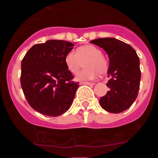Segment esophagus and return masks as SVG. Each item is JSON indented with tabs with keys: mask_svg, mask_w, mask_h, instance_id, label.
Masks as SVG:
<instances>
[{
	"mask_svg": "<svg viewBox=\"0 0 158 158\" xmlns=\"http://www.w3.org/2000/svg\"><path fill=\"white\" fill-rule=\"evenodd\" d=\"M80 84H82V85H93L94 84L93 82H80Z\"/></svg>",
	"mask_w": 158,
	"mask_h": 158,
	"instance_id": "1",
	"label": "esophagus"
}]
</instances>
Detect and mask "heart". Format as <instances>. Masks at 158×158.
Here are the masks:
<instances>
[{"label": "heart", "instance_id": "heart-1", "mask_svg": "<svg viewBox=\"0 0 158 158\" xmlns=\"http://www.w3.org/2000/svg\"><path fill=\"white\" fill-rule=\"evenodd\" d=\"M102 50L93 45H83L76 49V53L69 51L64 57L67 69L72 73H77L82 67L85 68L76 75L77 80H92L98 76V73L103 75L109 69V60L102 55Z\"/></svg>", "mask_w": 158, "mask_h": 158}]
</instances>
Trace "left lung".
Segmentation results:
<instances>
[{"label":"left lung","mask_w":158,"mask_h":158,"mask_svg":"<svg viewBox=\"0 0 158 158\" xmlns=\"http://www.w3.org/2000/svg\"><path fill=\"white\" fill-rule=\"evenodd\" d=\"M90 43L104 49L109 57L106 85L110 89L100 98L102 108L115 114L125 111L138 97L140 87V60L136 51L114 38H98Z\"/></svg>","instance_id":"8db88e82"}]
</instances>
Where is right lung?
Returning <instances> with one entry per match:
<instances>
[{
	"label": "right lung",
	"instance_id": "right-lung-1",
	"mask_svg": "<svg viewBox=\"0 0 158 158\" xmlns=\"http://www.w3.org/2000/svg\"><path fill=\"white\" fill-rule=\"evenodd\" d=\"M68 41L51 40L35 44L21 62L20 84L32 109L44 115H61L71 106L79 82L64 57L73 48Z\"/></svg>",
	"mask_w": 158,
	"mask_h": 158
}]
</instances>
